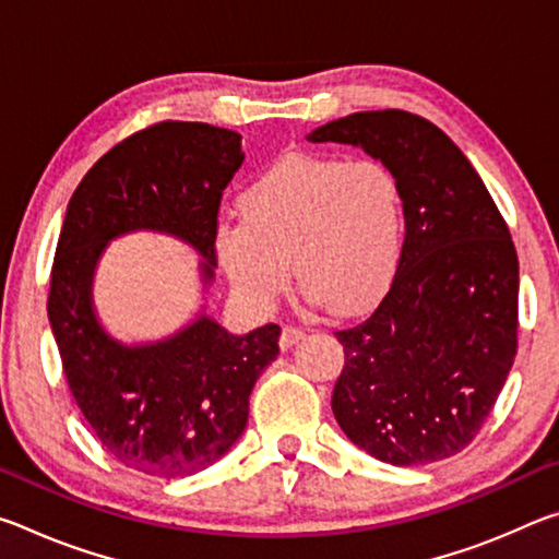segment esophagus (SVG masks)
I'll use <instances>...</instances> for the list:
<instances>
[{
	"label": "esophagus",
	"instance_id": "esophagus-1",
	"mask_svg": "<svg viewBox=\"0 0 559 559\" xmlns=\"http://www.w3.org/2000/svg\"><path fill=\"white\" fill-rule=\"evenodd\" d=\"M300 337H302V330H298V328H283L278 345H281V349H290L293 345L298 343Z\"/></svg>",
	"mask_w": 559,
	"mask_h": 559
}]
</instances>
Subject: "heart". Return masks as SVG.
I'll use <instances>...</instances> for the list:
<instances>
[{"instance_id":"obj_1","label":"heart","mask_w":559,"mask_h":559,"mask_svg":"<svg viewBox=\"0 0 559 559\" xmlns=\"http://www.w3.org/2000/svg\"><path fill=\"white\" fill-rule=\"evenodd\" d=\"M241 216H222L214 251L234 290L271 308L288 283V261L310 302L333 313L370 306L402 266V185L380 159L293 153L251 179Z\"/></svg>"}]
</instances>
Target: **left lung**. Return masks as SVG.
Returning <instances> with one entry per match:
<instances>
[{"label": "left lung", "instance_id": "8db88e82", "mask_svg": "<svg viewBox=\"0 0 559 559\" xmlns=\"http://www.w3.org/2000/svg\"><path fill=\"white\" fill-rule=\"evenodd\" d=\"M362 147L402 185V266L374 313L337 330L345 367L333 414L392 466L466 449L518 347V253L484 179L447 132L406 110L353 112L308 135Z\"/></svg>", "mask_w": 559, "mask_h": 559}]
</instances>
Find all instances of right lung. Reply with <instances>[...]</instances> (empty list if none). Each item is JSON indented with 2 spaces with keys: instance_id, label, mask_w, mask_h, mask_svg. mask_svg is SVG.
Listing matches in <instances>:
<instances>
[{
  "instance_id": "obj_1",
  "label": "right lung",
  "mask_w": 559,
  "mask_h": 559,
  "mask_svg": "<svg viewBox=\"0 0 559 559\" xmlns=\"http://www.w3.org/2000/svg\"><path fill=\"white\" fill-rule=\"evenodd\" d=\"M241 163L239 132L157 122L103 155L66 210L49 290L63 374L100 447L150 476H192L229 453L253 384L278 355L281 328L231 335L202 302L177 333L130 345L100 323L93 281L110 241L155 231L197 251L210 290L216 214Z\"/></svg>"
}]
</instances>
